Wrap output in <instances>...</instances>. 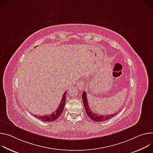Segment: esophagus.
<instances>
[{
  "label": "esophagus",
  "instance_id": "1",
  "mask_svg": "<svg viewBox=\"0 0 153 153\" xmlns=\"http://www.w3.org/2000/svg\"><path fill=\"white\" fill-rule=\"evenodd\" d=\"M76 86H77V87L78 88V89H79V90H81V91L84 90V89L85 88V87H84V81H78V83H77V84H76Z\"/></svg>",
  "mask_w": 153,
  "mask_h": 153
}]
</instances>
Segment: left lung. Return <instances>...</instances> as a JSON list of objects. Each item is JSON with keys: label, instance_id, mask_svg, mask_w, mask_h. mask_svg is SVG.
<instances>
[{"label": "left lung", "instance_id": "obj_1", "mask_svg": "<svg viewBox=\"0 0 153 153\" xmlns=\"http://www.w3.org/2000/svg\"><path fill=\"white\" fill-rule=\"evenodd\" d=\"M82 101H83V105L84 106V108H85L86 110V112L87 114V115H88V117L91 118V119L94 122H103V121H106L108 120L110 118H112L113 117H114L118 112H116L115 114H111V115H99V114H97L96 113L94 112L93 111H92L89 106V104H88V98H87V94L86 92L84 91L82 94Z\"/></svg>", "mask_w": 153, "mask_h": 153}]
</instances>
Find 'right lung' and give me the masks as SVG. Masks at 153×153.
I'll use <instances>...</instances> for the list:
<instances>
[{"label":"right lung","mask_w":153,"mask_h":153,"mask_svg":"<svg viewBox=\"0 0 153 153\" xmlns=\"http://www.w3.org/2000/svg\"><path fill=\"white\" fill-rule=\"evenodd\" d=\"M67 91H66L62 97L61 101L59 103V105L58 108V109H56L55 111L52 112V114H50L49 115H32L33 116H35L36 118H39V120L44 121V122H53L58 119V118L59 117V116L61 115L62 112H63L64 108V105L65 103V99H66V94H67Z\"/></svg>","instance_id":"add662e5"}]
</instances>
